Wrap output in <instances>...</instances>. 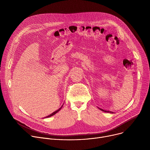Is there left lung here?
<instances>
[{"label": "left lung", "instance_id": "obj_1", "mask_svg": "<svg viewBox=\"0 0 150 150\" xmlns=\"http://www.w3.org/2000/svg\"><path fill=\"white\" fill-rule=\"evenodd\" d=\"M99 109H100L101 110H102V111H103V112H107V113H114L113 112H110V111H108V110H103V109H100V108H99Z\"/></svg>", "mask_w": 150, "mask_h": 150}]
</instances>
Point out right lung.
Segmentation results:
<instances>
[{
  "label": "right lung",
  "mask_w": 150,
  "mask_h": 150,
  "mask_svg": "<svg viewBox=\"0 0 150 150\" xmlns=\"http://www.w3.org/2000/svg\"><path fill=\"white\" fill-rule=\"evenodd\" d=\"M62 107H61V108H59V109H58V110H56V111H55V112H53V113H52V114H51V115H49V116H47V117H51V116H53V115H55V114H56V113H57V112H59V110H60V109H62Z\"/></svg>",
  "instance_id": "1"
}]
</instances>
